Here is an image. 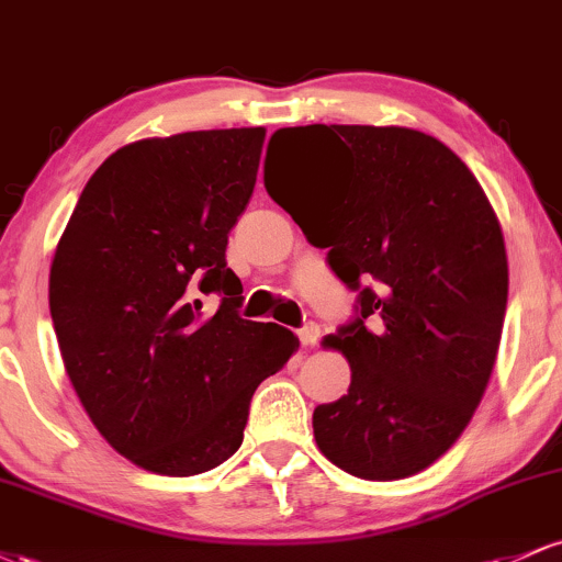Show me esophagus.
<instances>
[{"label":"esophagus","mask_w":562,"mask_h":562,"mask_svg":"<svg viewBox=\"0 0 562 562\" xmlns=\"http://www.w3.org/2000/svg\"><path fill=\"white\" fill-rule=\"evenodd\" d=\"M299 338L303 346H314L319 340V325H314V322H306V325L299 330Z\"/></svg>","instance_id":"esophagus-1"}]
</instances>
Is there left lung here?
I'll use <instances>...</instances> for the list:
<instances>
[{"mask_svg": "<svg viewBox=\"0 0 562 562\" xmlns=\"http://www.w3.org/2000/svg\"><path fill=\"white\" fill-rule=\"evenodd\" d=\"M280 137L314 171L285 187L263 169L267 192L359 293L357 317L325 338L351 385L314 409L317 447L357 479L420 473L465 430L494 370L507 254L492 203L443 142L415 128L312 124Z\"/></svg>", "mask_w": 562, "mask_h": 562, "instance_id": "8db88e82", "label": "left lung"}]
</instances>
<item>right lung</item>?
<instances>
[{"instance_id":"obj_1","label":"right lung","mask_w":562,"mask_h":562,"mask_svg":"<svg viewBox=\"0 0 562 562\" xmlns=\"http://www.w3.org/2000/svg\"><path fill=\"white\" fill-rule=\"evenodd\" d=\"M263 137L211 128L121 147L57 243L49 314L63 364L102 438L150 473L182 479L229 460L254 391L299 348L285 327L240 317L224 256Z\"/></svg>"}]
</instances>
